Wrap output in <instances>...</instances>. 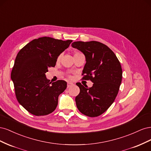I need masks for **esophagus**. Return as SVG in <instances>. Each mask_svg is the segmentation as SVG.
I'll use <instances>...</instances> for the list:
<instances>
[{"mask_svg":"<svg viewBox=\"0 0 151 151\" xmlns=\"http://www.w3.org/2000/svg\"><path fill=\"white\" fill-rule=\"evenodd\" d=\"M73 85H74V84L72 83H67V88H70V87H71V86H73Z\"/></svg>","mask_w":151,"mask_h":151,"instance_id":"1","label":"esophagus"}]
</instances>
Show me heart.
<instances>
[{
	"label": "heart",
	"mask_w": 151,
	"mask_h": 151,
	"mask_svg": "<svg viewBox=\"0 0 151 151\" xmlns=\"http://www.w3.org/2000/svg\"><path fill=\"white\" fill-rule=\"evenodd\" d=\"M60 57H61V55H59V56L58 57V58H57V60H60Z\"/></svg>",
	"instance_id": "obj_1"
}]
</instances>
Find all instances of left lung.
Returning a JSON list of instances; mask_svg holds the SVG:
<instances>
[{
	"label": "left lung",
	"instance_id": "8db88e82",
	"mask_svg": "<svg viewBox=\"0 0 151 151\" xmlns=\"http://www.w3.org/2000/svg\"><path fill=\"white\" fill-rule=\"evenodd\" d=\"M72 47L86 57L83 79L94 83L89 88L76 83L80 89L76 97V106L84 115L98 116L107 110L118 94L122 79L121 64L112 50L102 43L75 42Z\"/></svg>",
	"mask_w": 151,
	"mask_h": 151
}]
</instances>
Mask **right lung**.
I'll return each mask as SVG.
<instances>
[{"label":"right lung","instance_id":"obj_1","mask_svg":"<svg viewBox=\"0 0 151 151\" xmlns=\"http://www.w3.org/2000/svg\"><path fill=\"white\" fill-rule=\"evenodd\" d=\"M72 42L45 36L32 40L18 52L11 79L18 102L30 113L43 116L56 109L67 83L58 80L51 84L45 73L55 66L59 55Z\"/></svg>","mask_w":151,"mask_h":151}]
</instances>
